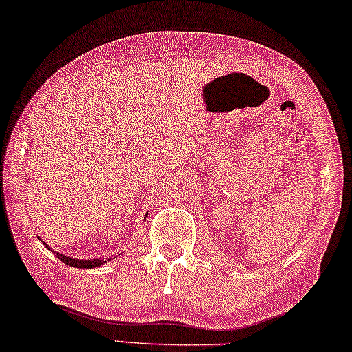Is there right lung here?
Masks as SVG:
<instances>
[{"mask_svg": "<svg viewBox=\"0 0 352 352\" xmlns=\"http://www.w3.org/2000/svg\"><path fill=\"white\" fill-rule=\"evenodd\" d=\"M38 240H42V239H38ZM42 243L48 248V245L45 243V241H42ZM50 250V248H48ZM53 252H56V251H53ZM56 256L60 258V261L63 262V263H67V265H70V267H74V268H96V267H101L102 263H106V262H109L111 261V258H90V261H85V258H74V257H68V256H63V254H60V252H56Z\"/></svg>", "mask_w": 352, "mask_h": 352, "instance_id": "add662e5", "label": "right lung"}]
</instances>
